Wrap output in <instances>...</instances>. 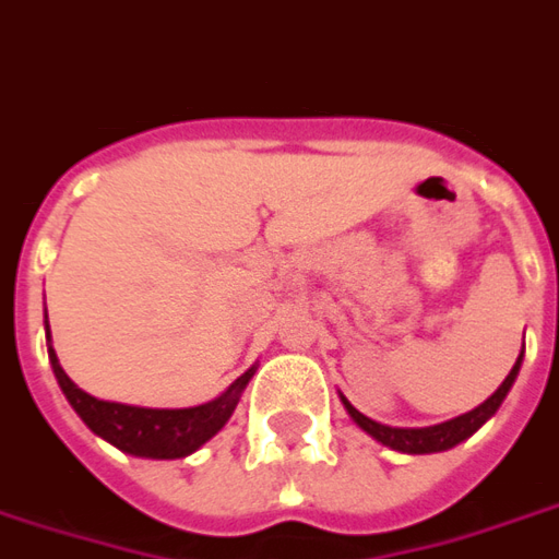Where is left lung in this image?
Here are the masks:
<instances>
[{"mask_svg": "<svg viewBox=\"0 0 559 559\" xmlns=\"http://www.w3.org/2000/svg\"><path fill=\"white\" fill-rule=\"evenodd\" d=\"M519 367H522V355H519V361H515V367L510 370V376L500 382L498 391H495L483 406H477L474 412H468V415L453 417V420H448V424H438V427H424V429L384 427V424H376V420H370L367 415H361L358 408L349 406V403H346V396H341V400L355 424H358L367 436H373L376 441H382L384 448L400 450V453H438V450L456 448L459 441H465L468 436H474V432H477V429L483 427L495 412H498V406L503 403V396H507V391H510L512 382H515V376H519Z\"/></svg>", "mask_w": 559, "mask_h": 559, "instance_id": "8db88e82", "label": "left lung"}]
</instances>
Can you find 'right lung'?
<instances>
[{
	"label": "right lung",
	"instance_id": "right-lung-1",
	"mask_svg": "<svg viewBox=\"0 0 559 559\" xmlns=\"http://www.w3.org/2000/svg\"><path fill=\"white\" fill-rule=\"evenodd\" d=\"M49 341V325H47ZM49 364L52 373L59 379L61 391L68 396V403L73 412L85 420V427L94 436L106 438L109 444H115L123 453L144 459H180L189 456L192 450H198L204 441L216 436L218 429L225 427L227 417L234 415V408L239 403V394L248 384V379L254 376V367L242 373L237 382L227 388L225 394L204 403L195 408H139L123 406V403H106L97 396L85 394L82 388L70 382V376L61 370L56 349L49 346Z\"/></svg>",
	"mask_w": 559,
	"mask_h": 559
}]
</instances>
